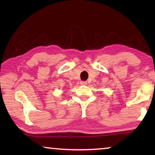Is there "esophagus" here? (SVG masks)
Masks as SVG:
<instances>
[{
  "mask_svg": "<svg viewBox=\"0 0 155 155\" xmlns=\"http://www.w3.org/2000/svg\"><path fill=\"white\" fill-rule=\"evenodd\" d=\"M81 85H87V82H86V81H81Z\"/></svg>",
  "mask_w": 155,
  "mask_h": 155,
  "instance_id": "1",
  "label": "esophagus"
}]
</instances>
